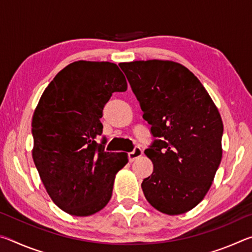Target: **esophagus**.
Wrapping results in <instances>:
<instances>
[{
  "label": "esophagus",
  "instance_id": "esophagus-1",
  "mask_svg": "<svg viewBox=\"0 0 252 252\" xmlns=\"http://www.w3.org/2000/svg\"><path fill=\"white\" fill-rule=\"evenodd\" d=\"M141 155H142L141 148L136 146V147H134L133 151H131V152L127 153V158H129L130 161H134L135 159H138L139 157H141Z\"/></svg>",
  "mask_w": 252,
  "mask_h": 252
}]
</instances>
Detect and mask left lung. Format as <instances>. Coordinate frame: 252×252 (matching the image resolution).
Segmentation results:
<instances>
[{
    "label": "left lung",
    "instance_id": "1",
    "mask_svg": "<svg viewBox=\"0 0 252 252\" xmlns=\"http://www.w3.org/2000/svg\"><path fill=\"white\" fill-rule=\"evenodd\" d=\"M119 65L156 138L144 151L153 163L141 183L144 197L165 215L189 211L210 189L222 158L219 111L197 76L177 62Z\"/></svg>",
    "mask_w": 252,
    "mask_h": 252
}]
</instances>
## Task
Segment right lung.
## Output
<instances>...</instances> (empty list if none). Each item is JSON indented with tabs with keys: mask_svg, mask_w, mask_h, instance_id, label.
I'll return each mask as SVG.
<instances>
[{
	"mask_svg": "<svg viewBox=\"0 0 252 252\" xmlns=\"http://www.w3.org/2000/svg\"><path fill=\"white\" fill-rule=\"evenodd\" d=\"M126 88L114 63L76 61L55 75L34 111V164L53 202L72 216L103 209L127 163L126 153L104 151V136L96 141L104 105Z\"/></svg>",
	"mask_w": 252,
	"mask_h": 252,
	"instance_id": "right-lung-1",
	"label": "right lung"
}]
</instances>
